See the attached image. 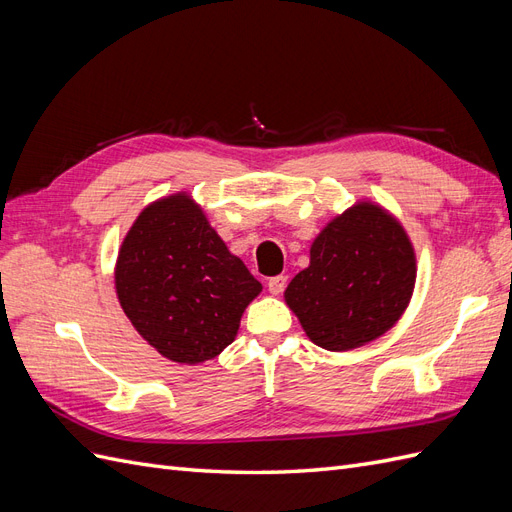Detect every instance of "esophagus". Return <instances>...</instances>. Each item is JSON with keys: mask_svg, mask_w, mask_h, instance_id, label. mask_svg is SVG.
Wrapping results in <instances>:
<instances>
[{"mask_svg": "<svg viewBox=\"0 0 512 512\" xmlns=\"http://www.w3.org/2000/svg\"><path fill=\"white\" fill-rule=\"evenodd\" d=\"M286 282H288L286 275H275V277H271V280L267 282V286H269L271 294H282L284 288H286Z\"/></svg>", "mask_w": 512, "mask_h": 512, "instance_id": "obj_1", "label": "esophagus"}]
</instances>
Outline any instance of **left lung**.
Listing matches in <instances>:
<instances>
[{"mask_svg":"<svg viewBox=\"0 0 512 512\" xmlns=\"http://www.w3.org/2000/svg\"><path fill=\"white\" fill-rule=\"evenodd\" d=\"M414 282L416 256L404 226L380 205L359 200L320 230L309 267L294 275L284 299L316 346L346 352L393 327Z\"/></svg>","mask_w":512,"mask_h":512,"instance_id":"8db88e82","label":"left lung"}]
</instances>
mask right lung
<instances>
[{"label":"right lung","mask_w":512,"mask_h":512,"mask_svg":"<svg viewBox=\"0 0 512 512\" xmlns=\"http://www.w3.org/2000/svg\"><path fill=\"white\" fill-rule=\"evenodd\" d=\"M115 290L149 346L198 365L235 342L262 284L228 252L192 196L179 192L138 213L119 247Z\"/></svg>","instance_id":"right-lung-1"}]
</instances>
